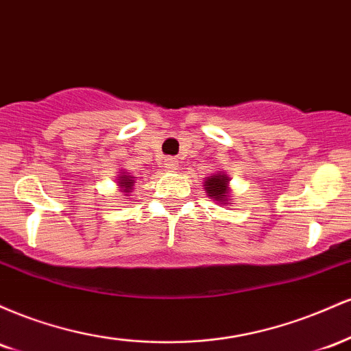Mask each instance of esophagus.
Segmentation results:
<instances>
[{"label": "esophagus", "instance_id": "1", "mask_svg": "<svg viewBox=\"0 0 351 351\" xmlns=\"http://www.w3.org/2000/svg\"><path fill=\"white\" fill-rule=\"evenodd\" d=\"M167 168L170 171H175V170H178V162H176V160H167Z\"/></svg>", "mask_w": 351, "mask_h": 351}]
</instances>
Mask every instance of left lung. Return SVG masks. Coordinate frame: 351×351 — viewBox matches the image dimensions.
<instances>
[{
  "label": "left lung",
  "mask_w": 351,
  "mask_h": 351,
  "mask_svg": "<svg viewBox=\"0 0 351 351\" xmlns=\"http://www.w3.org/2000/svg\"><path fill=\"white\" fill-rule=\"evenodd\" d=\"M229 176L224 173H215L213 176H208L204 181V189H206L209 198L217 201L219 204H232L229 201Z\"/></svg>",
  "instance_id": "8db88e82"
}]
</instances>
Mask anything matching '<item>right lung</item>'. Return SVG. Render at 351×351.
<instances>
[{"mask_svg":"<svg viewBox=\"0 0 351 351\" xmlns=\"http://www.w3.org/2000/svg\"><path fill=\"white\" fill-rule=\"evenodd\" d=\"M134 176H130V175H120L119 176V186L123 189L125 193H132V188H134Z\"/></svg>","mask_w":351,"mask_h":351,"instance_id":"add662e5","label":"right lung"}]
</instances>
